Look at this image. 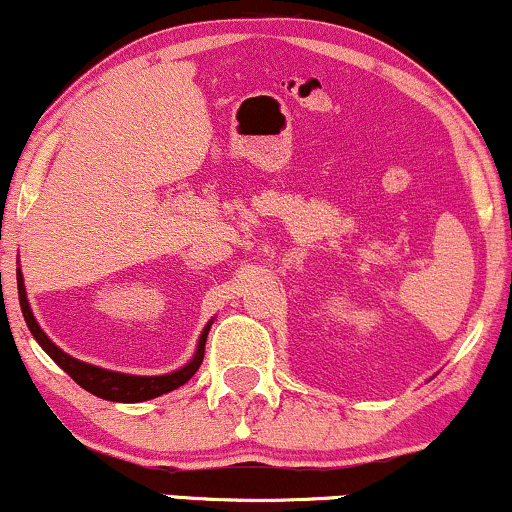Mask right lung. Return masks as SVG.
I'll return each mask as SVG.
<instances>
[{
	"mask_svg": "<svg viewBox=\"0 0 512 512\" xmlns=\"http://www.w3.org/2000/svg\"><path fill=\"white\" fill-rule=\"evenodd\" d=\"M16 281H18V300H21V312L23 319L28 323L32 338L40 342V347L49 354L51 359L56 361L58 366L66 371L70 378L75 380L82 390L92 392L94 397L108 399V401H120V404H137V401H148L160 397V394H167L172 390H177L184 383H189L191 375L198 371V366L203 364V354H205V340H208L210 326L212 321L205 323L203 333H200L196 352L193 357L186 361L184 366H179L177 371L163 373V375H132V373H120V371H111V368H101L94 364H87V361H80L75 357H70L68 352H63L56 342L49 340V335L42 331L40 323H37L35 314H32L30 302H28V293H25V283H23V271L21 267L16 269Z\"/></svg>",
	"mask_w": 512,
	"mask_h": 512,
	"instance_id": "1",
	"label": "right lung"
}]
</instances>
